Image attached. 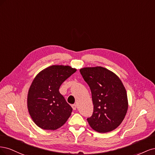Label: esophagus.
Instances as JSON below:
<instances>
[{
	"label": "esophagus",
	"mask_w": 155,
	"mask_h": 155,
	"mask_svg": "<svg viewBox=\"0 0 155 155\" xmlns=\"http://www.w3.org/2000/svg\"><path fill=\"white\" fill-rule=\"evenodd\" d=\"M72 109H73V110H76V109H77V105H72Z\"/></svg>",
	"instance_id": "34e87169"
}]
</instances>
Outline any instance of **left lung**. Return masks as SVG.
<instances>
[{"label":"left lung","instance_id":"8db88e82","mask_svg":"<svg viewBox=\"0 0 155 155\" xmlns=\"http://www.w3.org/2000/svg\"><path fill=\"white\" fill-rule=\"evenodd\" d=\"M92 93L94 111L87 121L91 128L105 133L116 129L128 109L127 94L122 81L116 74L102 67L79 70Z\"/></svg>","mask_w":155,"mask_h":155}]
</instances>
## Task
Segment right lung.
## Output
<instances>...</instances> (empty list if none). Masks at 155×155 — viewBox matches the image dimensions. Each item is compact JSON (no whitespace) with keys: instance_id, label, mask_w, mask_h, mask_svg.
I'll return each mask as SVG.
<instances>
[{"instance_id":"1","label":"right lung","mask_w":155,"mask_h":155,"mask_svg":"<svg viewBox=\"0 0 155 155\" xmlns=\"http://www.w3.org/2000/svg\"><path fill=\"white\" fill-rule=\"evenodd\" d=\"M76 70L68 65H51L34 79L28 92L27 107L32 120L39 127L54 130L66 123L72 108L59 89Z\"/></svg>"}]
</instances>
